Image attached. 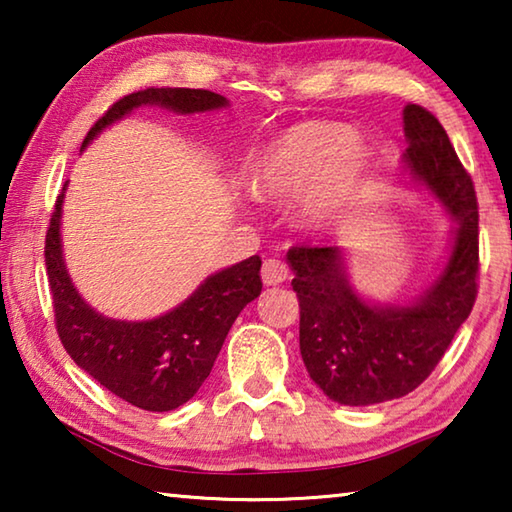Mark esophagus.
Returning a JSON list of instances; mask_svg holds the SVG:
<instances>
[{"label": "esophagus", "instance_id": "34e87169", "mask_svg": "<svg viewBox=\"0 0 512 512\" xmlns=\"http://www.w3.org/2000/svg\"><path fill=\"white\" fill-rule=\"evenodd\" d=\"M289 277V266L282 262V259L271 257L266 259L262 266V280L266 287H275V284H282Z\"/></svg>", "mask_w": 512, "mask_h": 512}]
</instances>
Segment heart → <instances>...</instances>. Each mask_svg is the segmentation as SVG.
<instances>
[{
  "mask_svg": "<svg viewBox=\"0 0 512 512\" xmlns=\"http://www.w3.org/2000/svg\"><path fill=\"white\" fill-rule=\"evenodd\" d=\"M375 153L339 121H300L262 146L248 167L257 196L298 192V216L309 228L339 221L366 187Z\"/></svg>",
  "mask_w": 512,
  "mask_h": 512,
  "instance_id": "1",
  "label": "heart"
}]
</instances>
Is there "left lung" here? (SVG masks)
Instances as JSON below:
<instances>
[{
  "label": "left lung",
  "instance_id": "1",
  "mask_svg": "<svg viewBox=\"0 0 512 512\" xmlns=\"http://www.w3.org/2000/svg\"><path fill=\"white\" fill-rule=\"evenodd\" d=\"M404 169L456 221L452 253L438 280L411 305H372L352 289L339 246H293L291 287L300 302V354L329 400L370 406L415 391L443 359L476 300L479 205L440 121L404 108Z\"/></svg>",
  "mask_w": 512,
  "mask_h": 512
}]
</instances>
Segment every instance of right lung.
I'll return each mask as SVG.
<instances>
[{"label": "right lung", "mask_w": 512, "mask_h": 512, "mask_svg": "<svg viewBox=\"0 0 512 512\" xmlns=\"http://www.w3.org/2000/svg\"><path fill=\"white\" fill-rule=\"evenodd\" d=\"M140 106H162L180 115L228 106L210 90L146 88L112 103L90 128L83 149L103 128ZM65 189L45 241V264L60 343L69 357L112 395L144 411H173L192 400L210 375L232 323L262 293V259L257 255L214 273L185 302L151 320H115L94 311L74 289L60 244Z\"/></svg>", "instance_id": "obj_1"}]
</instances>
